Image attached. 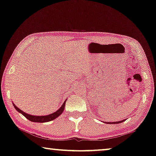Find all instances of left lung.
Wrapping results in <instances>:
<instances>
[{
  "label": "left lung",
  "instance_id": "obj_1",
  "mask_svg": "<svg viewBox=\"0 0 156 156\" xmlns=\"http://www.w3.org/2000/svg\"><path fill=\"white\" fill-rule=\"evenodd\" d=\"M126 120V119H124V120H121V121H114V122H105V121H103L104 123H108V124H116V123H122L123 121Z\"/></svg>",
  "mask_w": 156,
  "mask_h": 156
}]
</instances>
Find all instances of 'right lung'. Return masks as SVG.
I'll return each instance as SVG.
<instances>
[{
  "mask_svg": "<svg viewBox=\"0 0 156 156\" xmlns=\"http://www.w3.org/2000/svg\"><path fill=\"white\" fill-rule=\"evenodd\" d=\"M66 101H67V99L64 101L62 105L61 106V107L59 108L58 110L56 111V112L52 113V114H48V115H44V116H33V115H30L27 114L24 112H23L22 110H20L18 106H16L12 102V104H13V106L16 108V111H18L19 113H20L21 114H23L25 118L28 119L29 121H32V122H37V123H45V122H49V121H51L54 119H57L59 116H60L62 113L63 112L64 109H65V106Z\"/></svg>",
  "mask_w": 156,
  "mask_h": 156,
  "instance_id": "obj_1",
  "label": "right lung"
}]
</instances>
